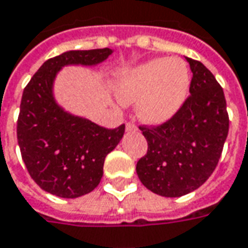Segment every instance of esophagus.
<instances>
[{
  "label": "esophagus",
  "mask_w": 248,
  "mask_h": 248,
  "mask_svg": "<svg viewBox=\"0 0 248 248\" xmlns=\"http://www.w3.org/2000/svg\"><path fill=\"white\" fill-rule=\"evenodd\" d=\"M137 130H138L137 126H136L134 124H130V122H129V124H126V131H137Z\"/></svg>",
  "instance_id": "esophagus-1"
}]
</instances>
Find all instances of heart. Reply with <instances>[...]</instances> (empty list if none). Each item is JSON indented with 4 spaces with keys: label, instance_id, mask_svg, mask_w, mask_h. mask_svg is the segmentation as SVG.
<instances>
[{
    "label": "heart",
    "instance_id": "heart-1",
    "mask_svg": "<svg viewBox=\"0 0 248 248\" xmlns=\"http://www.w3.org/2000/svg\"><path fill=\"white\" fill-rule=\"evenodd\" d=\"M190 72L181 58H157L124 67L114 76V92L124 104L137 103V117L146 124H163L186 103Z\"/></svg>",
    "mask_w": 248,
    "mask_h": 248
}]
</instances>
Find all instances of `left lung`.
<instances>
[{"label": "left lung", "instance_id": "obj_1", "mask_svg": "<svg viewBox=\"0 0 248 248\" xmlns=\"http://www.w3.org/2000/svg\"><path fill=\"white\" fill-rule=\"evenodd\" d=\"M193 78L181 111L157 127H140L148 152L137 175L161 197H182L202 186L215 171L230 127L223 88L206 66L186 57Z\"/></svg>", "mask_w": 248, "mask_h": 248}]
</instances>
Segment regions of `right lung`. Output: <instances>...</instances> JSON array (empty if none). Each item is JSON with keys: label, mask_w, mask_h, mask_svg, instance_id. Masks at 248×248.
Here are the masks:
<instances>
[{"label": "right lung", "mask_w": 248, "mask_h": 248, "mask_svg": "<svg viewBox=\"0 0 248 248\" xmlns=\"http://www.w3.org/2000/svg\"><path fill=\"white\" fill-rule=\"evenodd\" d=\"M114 50H70L46 61L25 87L17 121L24 164L40 188L60 198H77L97 187L106 156L115 149L124 124L104 129L66 111L54 84L65 66L93 67Z\"/></svg>", "instance_id": "obj_1"}]
</instances>
